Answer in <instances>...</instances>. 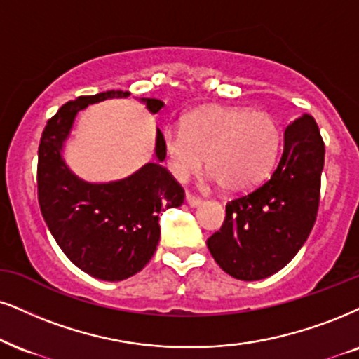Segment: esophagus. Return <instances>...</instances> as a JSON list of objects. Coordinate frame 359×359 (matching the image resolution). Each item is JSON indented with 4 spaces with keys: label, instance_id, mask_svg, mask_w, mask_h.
<instances>
[{
    "label": "esophagus",
    "instance_id": "1",
    "mask_svg": "<svg viewBox=\"0 0 359 359\" xmlns=\"http://www.w3.org/2000/svg\"><path fill=\"white\" fill-rule=\"evenodd\" d=\"M187 201H188L189 206H196V205H200V203H201V198L196 196V194L187 191Z\"/></svg>",
    "mask_w": 359,
    "mask_h": 359
}]
</instances>
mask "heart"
Returning a JSON list of instances; mask_svg holds the SVG:
<instances>
[{"label":"heart","mask_w":359,"mask_h":359,"mask_svg":"<svg viewBox=\"0 0 359 359\" xmlns=\"http://www.w3.org/2000/svg\"><path fill=\"white\" fill-rule=\"evenodd\" d=\"M280 146L281 128L271 114L224 106L198 109L163 135L166 166L176 180L196 175L206 158L211 176L233 193L263 183Z\"/></svg>","instance_id":"1"}]
</instances>
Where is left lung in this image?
Listing matches in <instances>:
<instances>
[{
  "label": "left lung",
  "instance_id": "left-lung-1",
  "mask_svg": "<svg viewBox=\"0 0 359 359\" xmlns=\"http://www.w3.org/2000/svg\"><path fill=\"white\" fill-rule=\"evenodd\" d=\"M325 143L311 114L285 130V149L273 175L226 203L219 231L206 245L219 268L243 281L285 268L308 240L318 216Z\"/></svg>",
  "mask_w": 359,
  "mask_h": 359
}]
</instances>
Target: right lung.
<instances>
[{"label":"right lung","instance_id":"obj_1","mask_svg":"<svg viewBox=\"0 0 359 359\" xmlns=\"http://www.w3.org/2000/svg\"><path fill=\"white\" fill-rule=\"evenodd\" d=\"M130 91H104L68 101L48 119L38 148L39 210L63 253L79 269L104 281H121L149 263L159 241V213L178 208L184 189L159 163H148L130 178L106 184L78 180L61 158L63 141L79 109ZM151 113L159 100H144ZM156 156L166 158L158 130Z\"/></svg>","mask_w":359,"mask_h":359}]
</instances>
